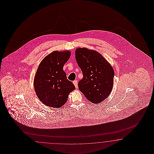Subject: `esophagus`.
Returning <instances> with one entry per match:
<instances>
[{"label": "esophagus", "instance_id": "obj_1", "mask_svg": "<svg viewBox=\"0 0 154 154\" xmlns=\"http://www.w3.org/2000/svg\"><path fill=\"white\" fill-rule=\"evenodd\" d=\"M73 83L75 85V87L76 88H78V81H77V80H75V81L73 82Z\"/></svg>", "mask_w": 154, "mask_h": 154}]
</instances>
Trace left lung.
<instances>
[{"instance_id": "8db88e82", "label": "left lung", "mask_w": 154, "mask_h": 154, "mask_svg": "<svg viewBox=\"0 0 154 154\" xmlns=\"http://www.w3.org/2000/svg\"><path fill=\"white\" fill-rule=\"evenodd\" d=\"M75 55L83 74L79 82V91L91 102H102L112 91L115 75L112 66L100 54L86 48H77Z\"/></svg>"}]
</instances>
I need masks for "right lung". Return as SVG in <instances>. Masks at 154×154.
Masks as SVG:
<instances>
[{"mask_svg":"<svg viewBox=\"0 0 154 154\" xmlns=\"http://www.w3.org/2000/svg\"><path fill=\"white\" fill-rule=\"evenodd\" d=\"M70 56L68 51H53L42 60L38 68L34 87L38 98L47 106L62 107L69 93L75 89L63 70Z\"/></svg>","mask_w":154,"mask_h":154,"instance_id":"obj_1","label":"right lung"}]
</instances>
